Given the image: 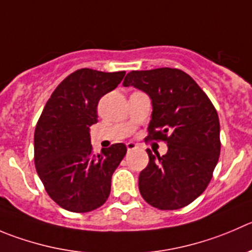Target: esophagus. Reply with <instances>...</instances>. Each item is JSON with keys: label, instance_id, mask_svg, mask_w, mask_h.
<instances>
[{"label": "esophagus", "instance_id": "34e87169", "mask_svg": "<svg viewBox=\"0 0 252 252\" xmlns=\"http://www.w3.org/2000/svg\"><path fill=\"white\" fill-rule=\"evenodd\" d=\"M126 147H127L128 151H132V150H136V148H137V145L133 142H127L126 143Z\"/></svg>", "mask_w": 252, "mask_h": 252}]
</instances>
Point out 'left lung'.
<instances>
[{"label":"left lung","mask_w":252,"mask_h":252,"mask_svg":"<svg viewBox=\"0 0 252 252\" xmlns=\"http://www.w3.org/2000/svg\"><path fill=\"white\" fill-rule=\"evenodd\" d=\"M124 86L148 95L152 114L147 140L166 141V155H153L138 177L143 199L160 210L181 209L209 184L220 155V124L209 97L187 73L158 68L133 70Z\"/></svg>","instance_id":"obj_1"}]
</instances>
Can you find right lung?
I'll use <instances>...</instances> for the list:
<instances>
[{"mask_svg":"<svg viewBox=\"0 0 252 252\" xmlns=\"http://www.w3.org/2000/svg\"><path fill=\"white\" fill-rule=\"evenodd\" d=\"M125 71L79 69L66 76L45 104L34 132V163L45 190L74 213L97 209L107 200L111 177L126 155L124 143L93 155L90 126L97 104L124 79Z\"/></svg>","mask_w":252,"mask_h":252,"instance_id":"right-lung-1","label":"right lung"}]
</instances>
